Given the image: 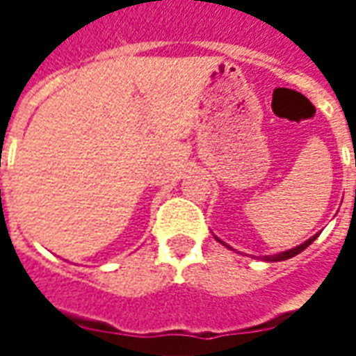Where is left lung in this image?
Returning <instances> with one entry per match:
<instances>
[{"label": "left lung", "instance_id": "8db88e82", "mask_svg": "<svg viewBox=\"0 0 356 356\" xmlns=\"http://www.w3.org/2000/svg\"><path fill=\"white\" fill-rule=\"evenodd\" d=\"M314 240H316V236H313V238H309L307 242H303L301 246L291 248V250H288V252H282V254H276V255H267L265 259H267V261H284V259H290V257H293V255L301 254V252H303L305 248L311 246ZM225 246H227V244H225ZM227 248H229V246H227Z\"/></svg>", "mask_w": 356, "mask_h": 356}]
</instances>
